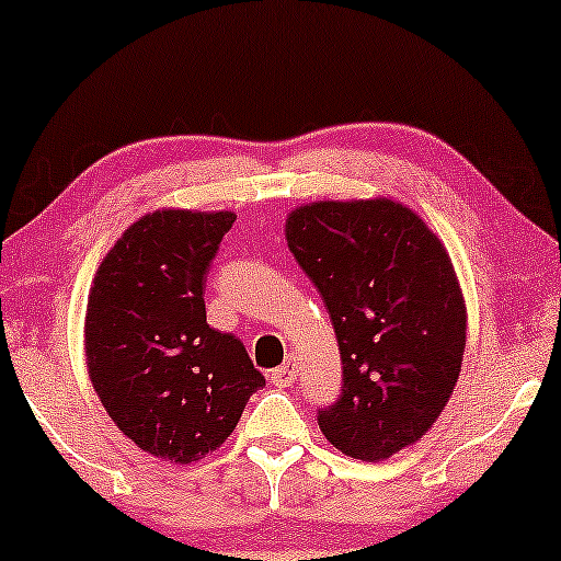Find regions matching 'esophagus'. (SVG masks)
I'll return each mask as SVG.
<instances>
[{
	"label": "esophagus",
	"instance_id": "esophagus-1",
	"mask_svg": "<svg viewBox=\"0 0 561 561\" xmlns=\"http://www.w3.org/2000/svg\"><path fill=\"white\" fill-rule=\"evenodd\" d=\"M298 379V358L289 356L285 364L279 366V369L272 371V382L279 385V388H289V385Z\"/></svg>",
	"mask_w": 561,
	"mask_h": 561
}]
</instances>
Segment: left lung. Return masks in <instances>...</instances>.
Returning a JSON list of instances; mask_svg holds the SVG:
<instances>
[{
  "instance_id": "obj_1",
  "label": "left lung",
  "mask_w": 561,
  "mask_h": 561,
  "mask_svg": "<svg viewBox=\"0 0 561 561\" xmlns=\"http://www.w3.org/2000/svg\"><path fill=\"white\" fill-rule=\"evenodd\" d=\"M289 253L330 311L343 396L319 427L351 459L414 446L443 414L467 347V300L440 237L390 197L289 210Z\"/></svg>"
}]
</instances>
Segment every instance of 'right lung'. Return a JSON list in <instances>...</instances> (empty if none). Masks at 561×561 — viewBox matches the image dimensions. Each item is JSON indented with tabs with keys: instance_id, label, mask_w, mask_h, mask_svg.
Listing matches in <instances>:
<instances>
[{
	"instance_id": "1",
	"label": "right lung",
	"mask_w": 561,
	"mask_h": 561,
	"mask_svg": "<svg viewBox=\"0 0 561 561\" xmlns=\"http://www.w3.org/2000/svg\"><path fill=\"white\" fill-rule=\"evenodd\" d=\"M234 210L158 208L105 253L83 351L107 416L139 450L192 465L234 433L266 379L234 334L205 321V274Z\"/></svg>"
}]
</instances>
